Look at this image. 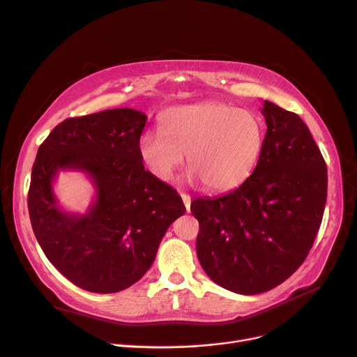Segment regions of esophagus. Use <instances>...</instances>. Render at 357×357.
Wrapping results in <instances>:
<instances>
[{"mask_svg": "<svg viewBox=\"0 0 357 357\" xmlns=\"http://www.w3.org/2000/svg\"><path fill=\"white\" fill-rule=\"evenodd\" d=\"M180 196H181V200H183V203H184V206H185V211H187V213H188V212H190L192 199H190V196L185 195V193H180Z\"/></svg>", "mask_w": 357, "mask_h": 357, "instance_id": "esophagus-1", "label": "esophagus"}]
</instances>
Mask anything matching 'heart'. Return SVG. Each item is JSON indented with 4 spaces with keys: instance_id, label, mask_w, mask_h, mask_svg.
Listing matches in <instances>:
<instances>
[{
    "instance_id": "heart-1",
    "label": "heart",
    "mask_w": 357,
    "mask_h": 357,
    "mask_svg": "<svg viewBox=\"0 0 357 357\" xmlns=\"http://www.w3.org/2000/svg\"><path fill=\"white\" fill-rule=\"evenodd\" d=\"M264 142L265 128L257 114L206 100L167 111L161 131L139 137L138 154L161 181L173 177L185 155L188 178L222 193L235 190L254 173Z\"/></svg>"
}]
</instances>
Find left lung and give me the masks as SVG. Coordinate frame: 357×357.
<instances>
[{"mask_svg":"<svg viewBox=\"0 0 357 357\" xmlns=\"http://www.w3.org/2000/svg\"><path fill=\"white\" fill-rule=\"evenodd\" d=\"M262 115L266 134L254 173L235 190L190 206L202 268L243 296L275 288L300 268L327 199V167L303 119L269 100Z\"/></svg>","mask_w":357,"mask_h":357,"instance_id":"obj_1","label":"left lung"}]
</instances>
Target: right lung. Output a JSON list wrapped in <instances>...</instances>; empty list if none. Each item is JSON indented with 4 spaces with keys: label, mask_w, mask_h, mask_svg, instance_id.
I'll return each instance as SVG.
<instances>
[{
    "label": "right lung",
    "mask_w": 357,
    "mask_h": 357,
    "mask_svg": "<svg viewBox=\"0 0 357 357\" xmlns=\"http://www.w3.org/2000/svg\"><path fill=\"white\" fill-rule=\"evenodd\" d=\"M146 115L116 108L69 118L40 145L29 213L47 259L75 285L98 294L131 287L153 265L160 242L185 207L173 187L144 169L138 139ZM85 172L96 187L80 215L58 206L59 171Z\"/></svg>",
    "instance_id": "add662e5"
}]
</instances>
